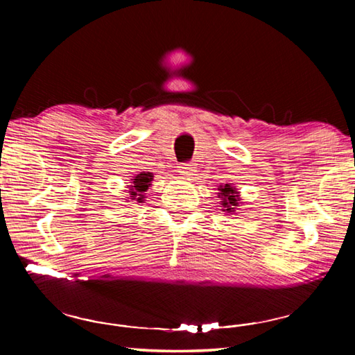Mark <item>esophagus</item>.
<instances>
[{
    "label": "esophagus",
    "instance_id": "1",
    "mask_svg": "<svg viewBox=\"0 0 355 355\" xmlns=\"http://www.w3.org/2000/svg\"><path fill=\"white\" fill-rule=\"evenodd\" d=\"M196 163H186V164H180L178 166V172H180V175H183V177H191V175H194V172H196Z\"/></svg>",
    "mask_w": 355,
    "mask_h": 355
}]
</instances>
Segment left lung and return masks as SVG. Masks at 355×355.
Returning <instances> with one entry per match:
<instances>
[{
	"mask_svg": "<svg viewBox=\"0 0 355 355\" xmlns=\"http://www.w3.org/2000/svg\"><path fill=\"white\" fill-rule=\"evenodd\" d=\"M218 194H219V199H220V205H222V211H225L228 214H233L235 213V208L239 207V200H241V197H239V191L233 186V183H225V184H219L218 188Z\"/></svg>",
	"mask_w": 355,
	"mask_h": 355,
	"instance_id": "8db88e82",
	"label": "left lung"
}]
</instances>
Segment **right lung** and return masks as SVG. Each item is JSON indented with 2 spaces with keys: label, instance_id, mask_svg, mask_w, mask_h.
Wrapping results in <instances>:
<instances>
[{
  "label": "right lung",
  "instance_id": "1",
  "mask_svg": "<svg viewBox=\"0 0 355 355\" xmlns=\"http://www.w3.org/2000/svg\"><path fill=\"white\" fill-rule=\"evenodd\" d=\"M153 182V173L152 172H141L131 178V184H128V202L136 200L137 203H142L146 199V192L150 188V184Z\"/></svg>",
  "mask_w": 355,
  "mask_h": 355
}]
</instances>
